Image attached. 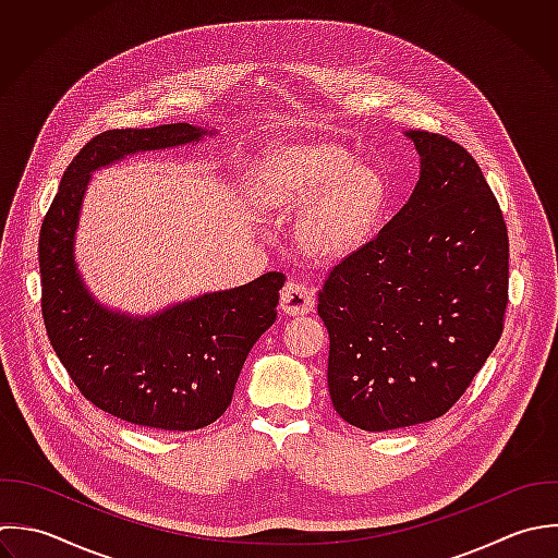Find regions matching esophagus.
Masks as SVG:
<instances>
[{"label": "esophagus", "mask_w": 558, "mask_h": 558, "mask_svg": "<svg viewBox=\"0 0 558 558\" xmlns=\"http://www.w3.org/2000/svg\"><path fill=\"white\" fill-rule=\"evenodd\" d=\"M280 308L287 315H306L315 308V295L306 284L291 280L280 291Z\"/></svg>", "instance_id": "34e87169"}]
</instances>
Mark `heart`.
I'll list each match as a JSON object with an SVG mask.
<instances>
[{
  "instance_id": "1",
  "label": "heart",
  "mask_w": 558,
  "mask_h": 558,
  "mask_svg": "<svg viewBox=\"0 0 558 558\" xmlns=\"http://www.w3.org/2000/svg\"><path fill=\"white\" fill-rule=\"evenodd\" d=\"M250 199L260 210L300 206L298 247L315 258H339L372 234L385 204V180L341 145H280L252 169Z\"/></svg>"
}]
</instances>
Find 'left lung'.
Returning a JSON list of instances; mask_svg holds the SVG:
<instances>
[{"label":"left lung","mask_w":558,"mask_h":558,"mask_svg":"<svg viewBox=\"0 0 558 558\" xmlns=\"http://www.w3.org/2000/svg\"><path fill=\"white\" fill-rule=\"evenodd\" d=\"M422 156L411 199L328 271V391L352 426L385 433L446 415L505 328L509 234L478 162L457 141L409 130Z\"/></svg>","instance_id":"1"}]
</instances>
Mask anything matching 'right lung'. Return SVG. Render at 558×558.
I'll return each mask as SVG.
<instances>
[{"instance_id":"right-lung-1","label":"right lung","mask_w":558,"mask_h":558,"mask_svg":"<svg viewBox=\"0 0 558 558\" xmlns=\"http://www.w3.org/2000/svg\"><path fill=\"white\" fill-rule=\"evenodd\" d=\"M204 134L191 123H165L93 136L62 173L40 226V311L49 343L90 404L134 426L186 433L217 422L252 345L276 322L280 271L132 317L101 306L75 267L73 239L90 173Z\"/></svg>"}]
</instances>
